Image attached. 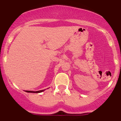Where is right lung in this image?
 Wrapping results in <instances>:
<instances>
[{"label": "right lung", "mask_w": 121, "mask_h": 121, "mask_svg": "<svg viewBox=\"0 0 121 121\" xmlns=\"http://www.w3.org/2000/svg\"><path fill=\"white\" fill-rule=\"evenodd\" d=\"M44 90H41V91H26L27 92H32V93H40L42 92Z\"/></svg>", "instance_id": "add662e5"}]
</instances>
